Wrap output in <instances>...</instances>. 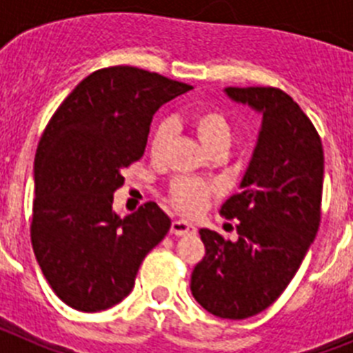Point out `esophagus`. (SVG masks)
I'll return each mask as SVG.
<instances>
[{"instance_id": "obj_1", "label": "esophagus", "mask_w": 353, "mask_h": 353, "mask_svg": "<svg viewBox=\"0 0 353 353\" xmlns=\"http://www.w3.org/2000/svg\"><path fill=\"white\" fill-rule=\"evenodd\" d=\"M171 233L176 236L192 235V233H196V226L191 223H187V221L183 219H176L173 221V224H171Z\"/></svg>"}]
</instances>
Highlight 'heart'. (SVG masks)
Instances as JSON below:
<instances>
[{"instance_id": "heart-1", "label": "heart", "mask_w": 353, "mask_h": 353, "mask_svg": "<svg viewBox=\"0 0 353 353\" xmlns=\"http://www.w3.org/2000/svg\"><path fill=\"white\" fill-rule=\"evenodd\" d=\"M191 127L199 141H201V145L208 152L217 148V146H228L230 148V145H232V125H230L228 118L219 111H215V109L196 111L191 117ZM173 134L174 125L171 120H161L154 127V132H152V138H150V154L155 161L164 159L168 146L173 139ZM212 192H214V189L207 182L194 179H179L174 180L173 185H171L170 194L174 207H179L183 212H189V214H196V212L203 210L207 207Z\"/></svg>"}]
</instances>
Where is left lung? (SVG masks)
<instances>
[{"instance_id": "8db88e82", "label": "left lung", "mask_w": 353, "mask_h": 353, "mask_svg": "<svg viewBox=\"0 0 353 353\" xmlns=\"http://www.w3.org/2000/svg\"><path fill=\"white\" fill-rule=\"evenodd\" d=\"M251 108L261 127L239 194L221 207L239 219L235 242L199 230L205 256L191 274V292L208 313L244 320L267 310L286 290L320 226L323 148L311 120L277 88H226Z\"/></svg>"}]
</instances>
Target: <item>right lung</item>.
Returning <instances> with one entry per match:
<instances>
[{
    "label": "right lung",
    "instance_id": "add662e5",
    "mask_svg": "<svg viewBox=\"0 0 353 353\" xmlns=\"http://www.w3.org/2000/svg\"><path fill=\"white\" fill-rule=\"evenodd\" d=\"M192 86L136 67L102 68L56 109L35 155L31 244L54 293L77 311L113 307L132 292L171 219L148 201L121 217L113 194L139 161L155 111Z\"/></svg>",
    "mask_w": 353,
    "mask_h": 353
}]
</instances>
